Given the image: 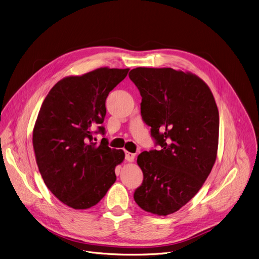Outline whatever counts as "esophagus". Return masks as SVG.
<instances>
[{"label": "esophagus", "mask_w": 259, "mask_h": 259, "mask_svg": "<svg viewBox=\"0 0 259 259\" xmlns=\"http://www.w3.org/2000/svg\"><path fill=\"white\" fill-rule=\"evenodd\" d=\"M135 156H136L135 154L128 153V151H126V153H125V160L128 161V162H133L134 159H135Z\"/></svg>", "instance_id": "esophagus-1"}]
</instances>
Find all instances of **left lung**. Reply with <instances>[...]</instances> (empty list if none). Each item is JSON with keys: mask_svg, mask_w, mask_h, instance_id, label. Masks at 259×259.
Returning <instances> with one entry per match:
<instances>
[{"mask_svg": "<svg viewBox=\"0 0 259 259\" xmlns=\"http://www.w3.org/2000/svg\"><path fill=\"white\" fill-rule=\"evenodd\" d=\"M128 76L142 97V119L161 147L138 156L143 182L134 199L144 211L165 217L186 205L211 172L219 110L209 87L192 73L136 68Z\"/></svg>", "mask_w": 259, "mask_h": 259, "instance_id": "left-lung-1", "label": "left lung"}]
</instances>
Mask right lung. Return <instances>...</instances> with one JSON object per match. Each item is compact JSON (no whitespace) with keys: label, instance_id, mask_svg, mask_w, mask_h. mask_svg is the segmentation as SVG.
Instances as JSON below:
<instances>
[{"label":"right lung","instance_id":"1","mask_svg":"<svg viewBox=\"0 0 259 259\" xmlns=\"http://www.w3.org/2000/svg\"><path fill=\"white\" fill-rule=\"evenodd\" d=\"M128 70L99 68L65 77L41 104L32 138L38 170L49 190L73 209L95 206L115 183L124 151L109 147L105 138L97 143L94 134H105V99Z\"/></svg>","mask_w":259,"mask_h":259}]
</instances>
